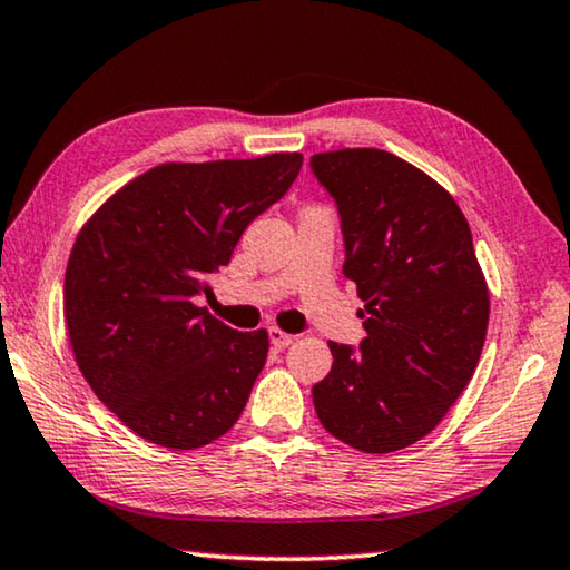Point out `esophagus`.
I'll list each match as a JSON object with an SVG mask.
<instances>
[{"label":"esophagus","instance_id":"34e87169","mask_svg":"<svg viewBox=\"0 0 570 570\" xmlns=\"http://www.w3.org/2000/svg\"><path fill=\"white\" fill-rule=\"evenodd\" d=\"M269 342L275 344L277 350H285V346H291V344L295 342V336H293V334H287V332H283V328L272 326V328H269Z\"/></svg>","mask_w":570,"mask_h":570}]
</instances>
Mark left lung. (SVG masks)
<instances>
[{
    "mask_svg": "<svg viewBox=\"0 0 570 570\" xmlns=\"http://www.w3.org/2000/svg\"><path fill=\"white\" fill-rule=\"evenodd\" d=\"M336 200L344 277L365 301L360 350L328 342L332 373L313 385L328 434L370 455L409 448L442 422L475 373L489 285L470 226L440 183L381 148L311 156Z\"/></svg>",
    "mask_w": 570,
    "mask_h": 570,
    "instance_id": "obj_1",
    "label": "left lung"
}]
</instances>
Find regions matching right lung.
Segmentation results:
<instances>
[{"label": "right lung", "instance_id": "1", "mask_svg": "<svg viewBox=\"0 0 570 570\" xmlns=\"http://www.w3.org/2000/svg\"><path fill=\"white\" fill-rule=\"evenodd\" d=\"M301 154L167 161L95 210L73 242L63 318L73 360L146 442L197 450L238 422L267 362V328L236 332L195 303L244 228L298 177Z\"/></svg>", "mask_w": 570, "mask_h": 570}]
</instances>
